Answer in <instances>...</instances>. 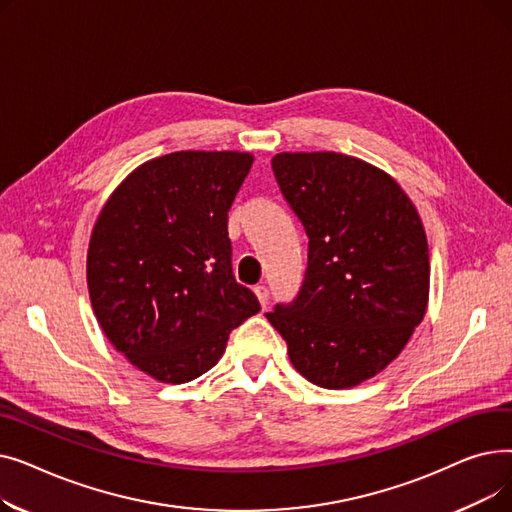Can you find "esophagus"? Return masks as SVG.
Wrapping results in <instances>:
<instances>
[{
  "instance_id": "34e87169",
  "label": "esophagus",
  "mask_w": 512,
  "mask_h": 512,
  "mask_svg": "<svg viewBox=\"0 0 512 512\" xmlns=\"http://www.w3.org/2000/svg\"><path fill=\"white\" fill-rule=\"evenodd\" d=\"M255 294H257V299L263 307L267 305V301H270V290H267V286H263V284L255 286Z\"/></svg>"
}]
</instances>
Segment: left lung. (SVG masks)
<instances>
[{
	"label": "left lung",
	"mask_w": 512,
	"mask_h": 512,
	"mask_svg": "<svg viewBox=\"0 0 512 512\" xmlns=\"http://www.w3.org/2000/svg\"><path fill=\"white\" fill-rule=\"evenodd\" d=\"M272 170L309 236L297 299L265 313L311 384L353 388L386 369L427 309L419 213L384 170L334 151L278 153Z\"/></svg>",
	"instance_id": "1"
}]
</instances>
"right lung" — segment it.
Segmentation results:
<instances>
[{
    "instance_id": "add662e5",
    "label": "right lung",
    "mask_w": 512,
    "mask_h": 512,
    "mask_svg": "<svg viewBox=\"0 0 512 512\" xmlns=\"http://www.w3.org/2000/svg\"><path fill=\"white\" fill-rule=\"evenodd\" d=\"M251 153L176 151L139 166L93 226L87 286L103 334L134 367L191 382L261 307L232 274L228 211Z\"/></svg>"
}]
</instances>
